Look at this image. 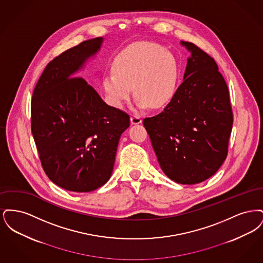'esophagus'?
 Returning a JSON list of instances; mask_svg holds the SVG:
<instances>
[{"label":"esophagus","mask_w":263,"mask_h":263,"mask_svg":"<svg viewBox=\"0 0 263 263\" xmlns=\"http://www.w3.org/2000/svg\"><path fill=\"white\" fill-rule=\"evenodd\" d=\"M130 121H131V124L132 125H135V124H140L142 122V118L138 115V114H132L131 118H130Z\"/></svg>","instance_id":"esophagus-1"}]
</instances>
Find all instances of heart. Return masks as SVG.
Here are the masks:
<instances>
[{
  "label": "heart",
  "mask_w": 263,
  "mask_h": 263,
  "mask_svg": "<svg viewBox=\"0 0 263 263\" xmlns=\"http://www.w3.org/2000/svg\"><path fill=\"white\" fill-rule=\"evenodd\" d=\"M114 72L103 77V88L114 106L130 99L132 87L139 108L168 103L177 89L180 66L177 58L162 45L140 42L122 51L113 64Z\"/></svg>",
  "instance_id": "obj_1"
}]
</instances>
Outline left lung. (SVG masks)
<instances>
[{"label": "left lung", "instance_id": "8db88e82", "mask_svg": "<svg viewBox=\"0 0 263 263\" xmlns=\"http://www.w3.org/2000/svg\"><path fill=\"white\" fill-rule=\"evenodd\" d=\"M180 44L191 52L183 82L163 111L143 124L165 175L177 183L195 184L224 163L233 111L215 60L191 42Z\"/></svg>", "mask_w": 263, "mask_h": 263}]
</instances>
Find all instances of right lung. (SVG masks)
Here are the masks:
<instances>
[{
	"label": "right lung",
	"instance_id": "add662e5",
	"mask_svg": "<svg viewBox=\"0 0 263 263\" xmlns=\"http://www.w3.org/2000/svg\"><path fill=\"white\" fill-rule=\"evenodd\" d=\"M103 38L83 41L47 64L31 100V132L45 174L74 192L102 186L112 174L127 113L107 105L76 73L100 50Z\"/></svg>",
	"mask_w": 263,
	"mask_h": 263
}]
</instances>
